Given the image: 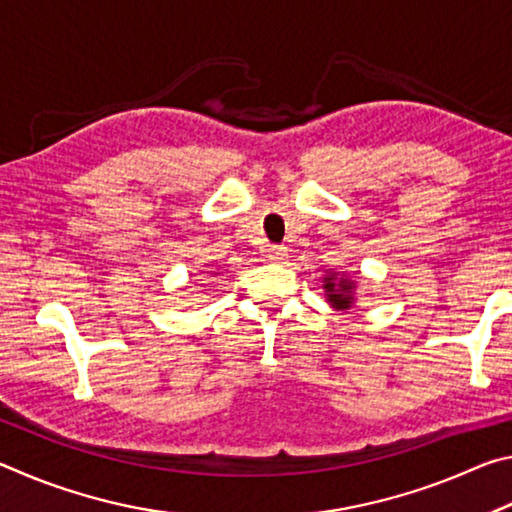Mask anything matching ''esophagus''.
Returning <instances> with one entry per match:
<instances>
[{
  "mask_svg": "<svg viewBox=\"0 0 512 512\" xmlns=\"http://www.w3.org/2000/svg\"><path fill=\"white\" fill-rule=\"evenodd\" d=\"M287 257H289V253H287V248H284V246L268 248V259H271V262H275V264H282Z\"/></svg>",
  "mask_w": 512,
  "mask_h": 512,
  "instance_id": "1",
  "label": "esophagus"
}]
</instances>
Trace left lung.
Listing matches in <instances>:
<instances>
[{
  "label": "left lung",
  "instance_id": "8db88e82",
  "mask_svg": "<svg viewBox=\"0 0 512 512\" xmlns=\"http://www.w3.org/2000/svg\"><path fill=\"white\" fill-rule=\"evenodd\" d=\"M323 289L325 300L329 302V307L334 309H350L354 307V302H357V296H354L357 282H354L348 273H339L329 268L323 277Z\"/></svg>",
  "mask_w": 512,
  "mask_h": 512
}]
</instances>
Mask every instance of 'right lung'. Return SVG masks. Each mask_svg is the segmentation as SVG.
I'll list each match as a JSON object with an SVG mask.
<instances>
[{"label": "right lung", "mask_w": 512, "mask_h": 512, "mask_svg": "<svg viewBox=\"0 0 512 512\" xmlns=\"http://www.w3.org/2000/svg\"><path fill=\"white\" fill-rule=\"evenodd\" d=\"M214 275H216V273H214Z\"/></svg>", "instance_id": "1"}]
</instances>
